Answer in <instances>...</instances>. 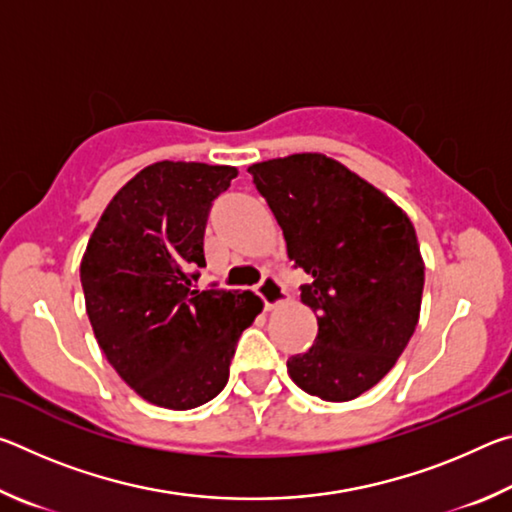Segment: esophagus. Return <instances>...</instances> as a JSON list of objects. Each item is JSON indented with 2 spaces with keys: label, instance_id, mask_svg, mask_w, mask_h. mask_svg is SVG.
<instances>
[{
  "label": "esophagus",
  "instance_id": "esophagus-1",
  "mask_svg": "<svg viewBox=\"0 0 512 512\" xmlns=\"http://www.w3.org/2000/svg\"><path fill=\"white\" fill-rule=\"evenodd\" d=\"M255 291H257V296L264 300V307H266V309L275 307L277 302H280L282 296H284L282 284H280V280H277L275 275H264L262 282L257 284Z\"/></svg>",
  "mask_w": 512,
  "mask_h": 512
}]
</instances>
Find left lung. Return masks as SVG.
<instances>
[{"mask_svg":"<svg viewBox=\"0 0 512 512\" xmlns=\"http://www.w3.org/2000/svg\"><path fill=\"white\" fill-rule=\"evenodd\" d=\"M248 173L280 223L293 268L309 275L300 300L318 318L314 345L287 361L289 375L325 402L354 400L395 366L418 325L424 264L413 223L320 153L259 162Z\"/></svg>","mask_w":512,"mask_h":512,"instance_id":"left-lung-1","label":"left lung"}]
</instances>
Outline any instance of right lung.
Wrapping results in <instances>:
<instances>
[{
    "instance_id": "right-lung-1",
    "label": "right lung",
    "mask_w": 512,
    "mask_h": 512,
    "mask_svg": "<svg viewBox=\"0 0 512 512\" xmlns=\"http://www.w3.org/2000/svg\"><path fill=\"white\" fill-rule=\"evenodd\" d=\"M235 167L155 162L119 189L81 262L99 348L146 402L196 409L228 384L241 332L262 311L250 291H198L203 237Z\"/></svg>"
}]
</instances>
